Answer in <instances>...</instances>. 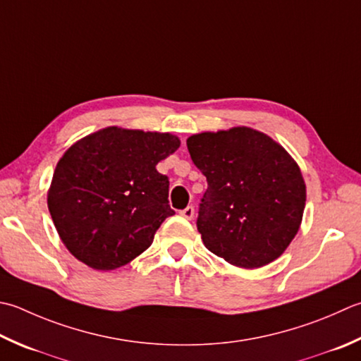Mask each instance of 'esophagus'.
Segmentation results:
<instances>
[{"instance_id": "1", "label": "esophagus", "mask_w": 361, "mask_h": 361, "mask_svg": "<svg viewBox=\"0 0 361 361\" xmlns=\"http://www.w3.org/2000/svg\"><path fill=\"white\" fill-rule=\"evenodd\" d=\"M194 213H195V209H194V207H192V204H189V207H186L185 209H183V211H180V214H181L183 217H186V219H188V221H190V219H192V217H194Z\"/></svg>"}]
</instances>
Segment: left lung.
<instances>
[{
    "label": "left lung",
    "mask_w": 361,
    "mask_h": 361,
    "mask_svg": "<svg viewBox=\"0 0 361 361\" xmlns=\"http://www.w3.org/2000/svg\"><path fill=\"white\" fill-rule=\"evenodd\" d=\"M186 144L208 183L197 217L204 247L245 269L279 258L305 208L295 161L269 136L245 126L194 134Z\"/></svg>",
    "instance_id": "8db88e82"
}]
</instances>
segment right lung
Segmentation results:
<instances>
[{
  "label": "right lung",
  "instance_id": "obj_1",
  "mask_svg": "<svg viewBox=\"0 0 361 361\" xmlns=\"http://www.w3.org/2000/svg\"><path fill=\"white\" fill-rule=\"evenodd\" d=\"M180 147L169 133L109 126L63 153L48 192L62 243L92 269L125 266L153 243L166 217L169 178L157 171Z\"/></svg>",
  "mask_w": 361,
  "mask_h": 361
}]
</instances>
